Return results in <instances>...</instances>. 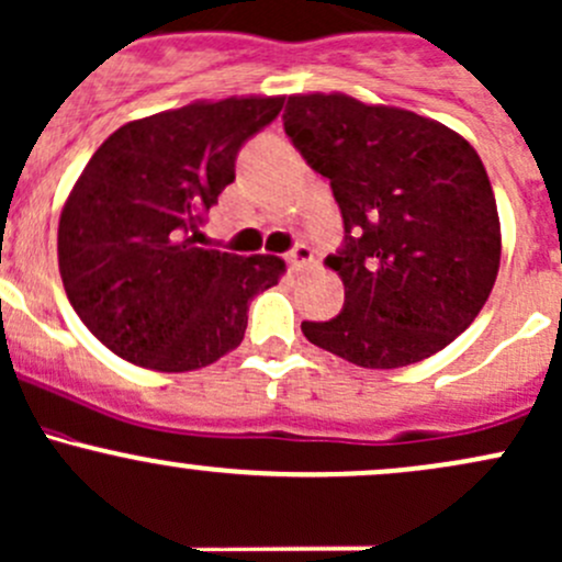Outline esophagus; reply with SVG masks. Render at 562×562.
Here are the masks:
<instances>
[{"label": "esophagus", "instance_id": "1", "mask_svg": "<svg viewBox=\"0 0 562 562\" xmlns=\"http://www.w3.org/2000/svg\"><path fill=\"white\" fill-rule=\"evenodd\" d=\"M285 261H288V267H291L293 271H301V269L312 267V263H314V250L310 248V245L299 243V245H293L291 250H288Z\"/></svg>", "mask_w": 562, "mask_h": 562}]
</instances>
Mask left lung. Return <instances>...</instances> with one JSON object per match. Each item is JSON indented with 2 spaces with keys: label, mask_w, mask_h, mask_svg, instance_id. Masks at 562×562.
Segmentation results:
<instances>
[{
  "label": "left lung",
  "mask_w": 562,
  "mask_h": 562,
  "mask_svg": "<svg viewBox=\"0 0 562 562\" xmlns=\"http://www.w3.org/2000/svg\"><path fill=\"white\" fill-rule=\"evenodd\" d=\"M288 138L330 181L344 245L325 263L344 310L301 323L360 368H403L461 336L502 261L496 200L477 151L440 122L341 95H291Z\"/></svg>",
  "instance_id": "obj_1"
}]
</instances>
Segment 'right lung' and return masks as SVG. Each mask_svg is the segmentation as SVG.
I'll use <instances>...</instances> for the list:
<instances>
[{
    "instance_id": "obj_1",
    "label": "right lung",
    "mask_w": 562,
    "mask_h": 562,
    "mask_svg": "<svg viewBox=\"0 0 562 562\" xmlns=\"http://www.w3.org/2000/svg\"><path fill=\"white\" fill-rule=\"evenodd\" d=\"M285 98L196 101L122 125L74 183L58 267L74 312L103 347L151 371L205 368L243 344L277 256L202 248L205 213L234 181L245 140Z\"/></svg>"
}]
</instances>
